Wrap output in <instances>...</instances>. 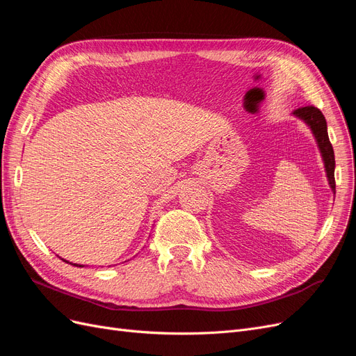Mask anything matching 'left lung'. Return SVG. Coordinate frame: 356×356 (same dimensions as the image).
<instances>
[{
  "label": "left lung",
  "mask_w": 356,
  "mask_h": 356,
  "mask_svg": "<svg viewBox=\"0 0 356 356\" xmlns=\"http://www.w3.org/2000/svg\"><path fill=\"white\" fill-rule=\"evenodd\" d=\"M294 115L297 118L303 120L309 127H311L315 140L318 143V147L321 151V155H323L324 159V165H325V171H327V177H328V183L331 189L336 192V180H334V167H336V161H334V151H332V146L330 143L328 139V133H327V121L325 117L323 115L318 108L309 105V106H302L299 109H296Z\"/></svg>",
  "instance_id": "left-lung-1"
}]
</instances>
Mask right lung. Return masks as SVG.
Returning <instances> with one entry per match:
<instances>
[{
	"label": "right lung",
	"instance_id": "obj_1",
	"mask_svg": "<svg viewBox=\"0 0 356 356\" xmlns=\"http://www.w3.org/2000/svg\"><path fill=\"white\" fill-rule=\"evenodd\" d=\"M66 261V260H65ZM67 263H70V261H67ZM71 265H72V263H71ZM74 266H79V268H83V265H76V263H74Z\"/></svg>",
	"mask_w": 356,
	"mask_h": 356
}]
</instances>
